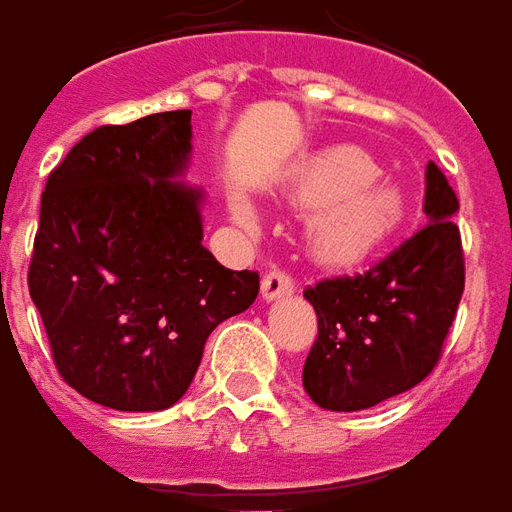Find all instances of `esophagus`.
Wrapping results in <instances>:
<instances>
[{"label": "esophagus", "mask_w": 512, "mask_h": 512, "mask_svg": "<svg viewBox=\"0 0 512 512\" xmlns=\"http://www.w3.org/2000/svg\"><path fill=\"white\" fill-rule=\"evenodd\" d=\"M294 291V278L283 270H272L264 275L261 280V297L264 299H278V297H286Z\"/></svg>", "instance_id": "obj_1"}]
</instances>
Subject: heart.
<instances>
[{
  "mask_svg": "<svg viewBox=\"0 0 512 512\" xmlns=\"http://www.w3.org/2000/svg\"><path fill=\"white\" fill-rule=\"evenodd\" d=\"M297 194L310 215V242L326 261H356L375 251L402 218L397 188L380 180V164L353 145H337L307 161ZM234 213L251 224V207L237 199Z\"/></svg>",
  "mask_w": 512,
  "mask_h": 512,
  "instance_id": "b5f03b06",
  "label": "heart"
}]
</instances>
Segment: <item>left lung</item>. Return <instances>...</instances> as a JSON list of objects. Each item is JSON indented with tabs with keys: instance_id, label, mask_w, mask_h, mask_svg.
<instances>
[{
	"instance_id": "8db88e82",
	"label": "left lung",
	"mask_w": 512,
	"mask_h": 512,
	"mask_svg": "<svg viewBox=\"0 0 512 512\" xmlns=\"http://www.w3.org/2000/svg\"><path fill=\"white\" fill-rule=\"evenodd\" d=\"M456 210L448 178L429 161V224L370 270L305 288L318 315V340L307 353L302 383L315 405L337 413L367 410L434 370L464 294V253L451 221Z\"/></svg>"
}]
</instances>
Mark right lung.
<instances>
[{"label": "right lung", "instance_id": "add662e5", "mask_svg": "<svg viewBox=\"0 0 512 512\" xmlns=\"http://www.w3.org/2000/svg\"><path fill=\"white\" fill-rule=\"evenodd\" d=\"M188 156L191 110L99 126L42 191L29 294L59 375L96 405H175L210 332L259 294V272L202 245L205 194L175 180Z\"/></svg>", "mask_w": 512, "mask_h": 512}]
</instances>
